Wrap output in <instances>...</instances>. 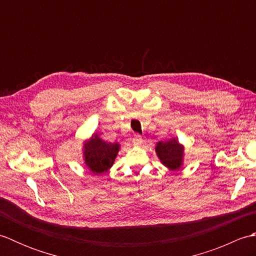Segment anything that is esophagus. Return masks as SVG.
I'll return each instance as SVG.
<instances>
[{
  "mask_svg": "<svg viewBox=\"0 0 256 256\" xmlns=\"http://www.w3.org/2000/svg\"><path fill=\"white\" fill-rule=\"evenodd\" d=\"M142 142H143L142 136H140V134H134V136H133V143H134L135 145H140V144H142Z\"/></svg>",
  "mask_w": 256,
  "mask_h": 256,
  "instance_id": "34e87169",
  "label": "esophagus"
}]
</instances>
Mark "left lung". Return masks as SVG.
Instances as JSON below:
<instances>
[{
    "label": "left lung",
    "instance_id": "1",
    "mask_svg": "<svg viewBox=\"0 0 256 256\" xmlns=\"http://www.w3.org/2000/svg\"><path fill=\"white\" fill-rule=\"evenodd\" d=\"M182 150V146L176 138H172L166 142H158L156 146V153L162 164L172 170L180 167Z\"/></svg>",
    "mask_w": 256,
    "mask_h": 256
}]
</instances>
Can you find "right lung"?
<instances>
[{"label": "right lung", "mask_w": 256, "mask_h": 256, "mask_svg": "<svg viewBox=\"0 0 256 256\" xmlns=\"http://www.w3.org/2000/svg\"><path fill=\"white\" fill-rule=\"evenodd\" d=\"M118 152V143H106L94 135L84 146L86 164L96 174L106 172L113 165Z\"/></svg>", "instance_id": "1"}]
</instances>
